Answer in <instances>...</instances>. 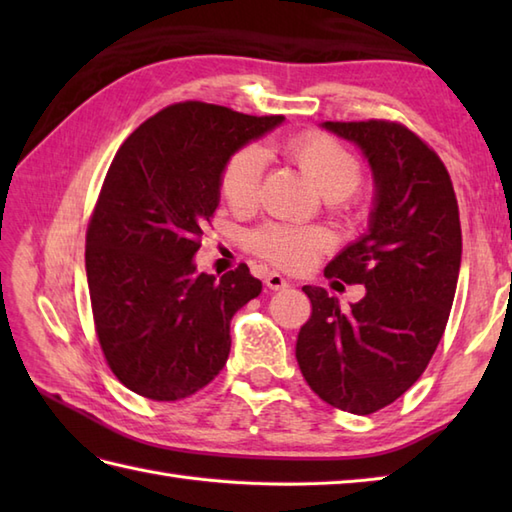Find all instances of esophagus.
Listing matches in <instances>:
<instances>
[{"label":"esophagus","instance_id":"34e87169","mask_svg":"<svg viewBox=\"0 0 512 512\" xmlns=\"http://www.w3.org/2000/svg\"><path fill=\"white\" fill-rule=\"evenodd\" d=\"M264 284L270 288V290H284L288 286V281L281 277L279 273H275V270H270V273L264 277Z\"/></svg>","mask_w":512,"mask_h":512}]
</instances>
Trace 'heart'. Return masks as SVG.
Listing matches in <instances>:
<instances>
[{
	"label": "heart",
	"mask_w": 512,
	"mask_h": 512,
	"mask_svg": "<svg viewBox=\"0 0 512 512\" xmlns=\"http://www.w3.org/2000/svg\"><path fill=\"white\" fill-rule=\"evenodd\" d=\"M284 154L328 200L347 198L361 184V162L334 138L308 132L290 138ZM264 176V154L257 145L237 149L226 160L220 176V193L237 213L253 211ZM248 246L259 257L281 268H308L317 255L332 246V235L321 226L264 224L248 235Z\"/></svg>",
	"instance_id": "b5f03b06"
}]
</instances>
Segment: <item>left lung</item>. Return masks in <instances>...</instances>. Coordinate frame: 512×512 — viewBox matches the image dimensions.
Instances as JSON below:
<instances>
[{
	"mask_svg": "<svg viewBox=\"0 0 512 512\" xmlns=\"http://www.w3.org/2000/svg\"><path fill=\"white\" fill-rule=\"evenodd\" d=\"M363 149L374 173L369 231L325 268L328 279L363 284L341 310L323 288L303 286L310 319L297 363L328 405L367 416L391 405L427 369L447 328L462 259L460 211L440 156L394 121L323 123Z\"/></svg>",
	"mask_w": 512,
	"mask_h": 512,
	"instance_id": "obj_1",
	"label": "left lung"
}]
</instances>
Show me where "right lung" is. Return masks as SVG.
I'll list each match as a JSON object with an SVG mask.
<instances>
[{
	"label": "right lung",
	"instance_id": "1",
	"mask_svg": "<svg viewBox=\"0 0 512 512\" xmlns=\"http://www.w3.org/2000/svg\"><path fill=\"white\" fill-rule=\"evenodd\" d=\"M284 116L184 101L147 118L116 151L85 235L94 328L107 365L134 394L171 402L222 372L231 319L262 292L246 264L195 273L220 176L239 147Z\"/></svg>",
	"mask_w": 512,
	"mask_h": 512
}]
</instances>
